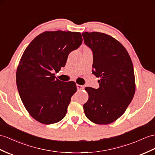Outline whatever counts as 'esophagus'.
Segmentation results:
<instances>
[{
  "label": "esophagus",
  "instance_id": "1",
  "mask_svg": "<svg viewBox=\"0 0 155 155\" xmlns=\"http://www.w3.org/2000/svg\"><path fill=\"white\" fill-rule=\"evenodd\" d=\"M77 89H78V90H79V91H81V90H83V89H85V87L84 86V85H78V84H77Z\"/></svg>",
  "mask_w": 155,
  "mask_h": 155
}]
</instances>
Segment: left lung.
<instances>
[{
  "label": "left lung",
  "instance_id": "8db88e82",
  "mask_svg": "<svg viewBox=\"0 0 155 155\" xmlns=\"http://www.w3.org/2000/svg\"><path fill=\"white\" fill-rule=\"evenodd\" d=\"M93 54V74L99 87H85L89 99L84 104L85 114L97 124L114 122L125 112L134 96L135 81L133 64L127 51L114 37L100 32L82 33Z\"/></svg>",
  "mask_w": 155,
  "mask_h": 155
}]
</instances>
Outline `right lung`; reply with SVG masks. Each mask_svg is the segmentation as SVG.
I'll return each instance as SVG.
<instances>
[{
    "label": "right lung",
    "instance_id": "add662e5",
    "mask_svg": "<svg viewBox=\"0 0 155 155\" xmlns=\"http://www.w3.org/2000/svg\"><path fill=\"white\" fill-rule=\"evenodd\" d=\"M82 41L80 32L45 31L22 54L16 71L17 87L26 110L39 122L54 124L66 116L76 84L60 81L52 71L65 66L68 54Z\"/></svg>",
    "mask_w": 155,
    "mask_h": 155
}]
</instances>
